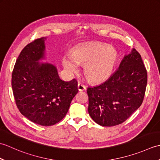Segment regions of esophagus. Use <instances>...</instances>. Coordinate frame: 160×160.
<instances>
[{"label":"esophagus","mask_w":160,"mask_h":160,"mask_svg":"<svg viewBox=\"0 0 160 160\" xmlns=\"http://www.w3.org/2000/svg\"><path fill=\"white\" fill-rule=\"evenodd\" d=\"M78 89L79 91H84L86 90V86L81 82H78Z\"/></svg>","instance_id":"34e87169"}]
</instances>
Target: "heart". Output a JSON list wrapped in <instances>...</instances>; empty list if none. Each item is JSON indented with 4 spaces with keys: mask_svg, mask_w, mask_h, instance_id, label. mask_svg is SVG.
Returning <instances> with one entry per match:
<instances>
[{
    "mask_svg": "<svg viewBox=\"0 0 160 160\" xmlns=\"http://www.w3.org/2000/svg\"><path fill=\"white\" fill-rule=\"evenodd\" d=\"M117 60L115 50L104 45H95L76 49L71 56L63 58L62 64L69 73L78 72V64H86L84 71L87 78L93 82H100L109 78Z\"/></svg>",
    "mask_w": 160,
    "mask_h": 160,
    "instance_id": "1",
    "label": "heart"
}]
</instances>
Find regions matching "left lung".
Here are the masks:
<instances>
[{"instance_id":"8db88e82","label":"left lung","mask_w":160,"mask_h":160,"mask_svg":"<svg viewBox=\"0 0 160 160\" xmlns=\"http://www.w3.org/2000/svg\"><path fill=\"white\" fill-rule=\"evenodd\" d=\"M147 84V69L132 49L107 80L87 89L90 116L102 127L122 124L141 106Z\"/></svg>"}]
</instances>
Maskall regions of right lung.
<instances>
[{
    "label": "right lung",
    "mask_w": 160,
    "mask_h": 160,
    "mask_svg": "<svg viewBox=\"0 0 160 160\" xmlns=\"http://www.w3.org/2000/svg\"><path fill=\"white\" fill-rule=\"evenodd\" d=\"M45 40L36 39L21 51L13 69L12 87L21 114L36 124L52 126L65 116L78 89L76 79L63 81L55 66L38 62L44 58Z\"/></svg>",
    "instance_id": "right-lung-1"
}]
</instances>
